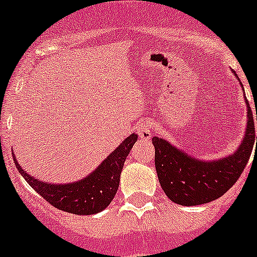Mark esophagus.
Returning <instances> with one entry per match:
<instances>
[{
	"label": "esophagus",
	"mask_w": 257,
	"mask_h": 257,
	"mask_svg": "<svg viewBox=\"0 0 257 257\" xmlns=\"http://www.w3.org/2000/svg\"><path fill=\"white\" fill-rule=\"evenodd\" d=\"M152 132H153L152 125H151V123H148V121L142 123L140 126H138V136H140L141 138H143V140H148V138H151Z\"/></svg>",
	"instance_id": "1"
}]
</instances>
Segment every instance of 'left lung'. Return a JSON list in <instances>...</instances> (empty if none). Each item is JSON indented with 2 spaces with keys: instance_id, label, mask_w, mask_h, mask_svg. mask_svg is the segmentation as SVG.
I'll use <instances>...</instances> for the list:
<instances>
[{
  "instance_id": "8db88e82",
  "label": "left lung",
  "mask_w": 257,
  "mask_h": 257,
  "mask_svg": "<svg viewBox=\"0 0 257 257\" xmlns=\"http://www.w3.org/2000/svg\"><path fill=\"white\" fill-rule=\"evenodd\" d=\"M244 100L247 106V128L236 152L227 157L201 161L167 141L153 137L158 181L170 200L185 207L205 204L220 198L234 185L247 165L255 145L253 115L247 99L244 97Z\"/></svg>"
}]
</instances>
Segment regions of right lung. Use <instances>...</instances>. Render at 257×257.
Segmentation results:
<instances>
[{"instance_id": "right-lung-1", "label": "right lung", "mask_w": 257, "mask_h": 257, "mask_svg": "<svg viewBox=\"0 0 257 257\" xmlns=\"http://www.w3.org/2000/svg\"><path fill=\"white\" fill-rule=\"evenodd\" d=\"M137 140L136 133L131 134L95 171L80 181L69 184H49L37 180L23 170L15 155L13 157L21 176L49 204L72 214L90 215L104 210L114 199L125 158Z\"/></svg>"}]
</instances>
